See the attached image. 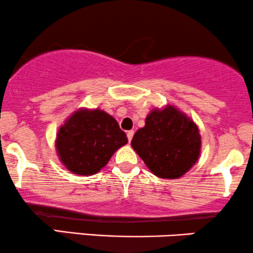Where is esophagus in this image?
Returning <instances> with one entry per match:
<instances>
[{"label":"esophagus","instance_id":"1","mask_svg":"<svg viewBox=\"0 0 253 253\" xmlns=\"http://www.w3.org/2000/svg\"><path fill=\"white\" fill-rule=\"evenodd\" d=\"M133 135H134V130H128V132H127V138H128V141L129 142L132 141Z\"/></svg>","mask_w":253,"mask_h":253}]
</instances>
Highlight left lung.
Segmentation results:
<instances>
[{
  "mask_svg": "<svg viewBox=\"0 0 253 253\" xmlns=\"http://www.w3.org/2000/svg\"><path fill=\"white\" fill-rule=\"evenodd\" d=\"M130 145L154 175L178 179L199 159L202 136L192 119L166 105L150 112Z\"/></svg>",
  "mask_w": 253,
  "mask_h": 253,
  "instance_id": "1",
  "label": "left lung"
}]
</instances>
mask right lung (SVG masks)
Segmentation results:
<instances>
[{
    "label": "right lung",
    "instance_id": "obj_1",
    "mask_svg": "<svg viewBox=\"0 0 253 253\" xmlns=\"http://www.w3.org/2000/svg\"><path fill=\"white\" fill-rule=\"evenodd\" d=\"M128 142L118 121L100 108H79L56 133L57 157L68 171L93 175L107 165L112 156Z\"/></svg>",
    "mask_w": 253,
    "mask_h": 253
}]
</instances>
